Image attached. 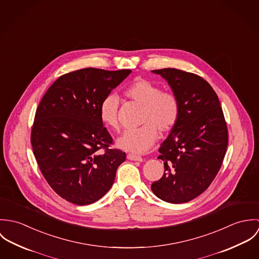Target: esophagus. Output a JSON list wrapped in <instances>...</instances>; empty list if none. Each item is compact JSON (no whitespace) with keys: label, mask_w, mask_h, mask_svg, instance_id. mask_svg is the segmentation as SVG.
<instances>
[{"label":"esophagus","mask_w":259,"mask_h":259,"mask_svg":"<svg viewBox=\"0 0 259 259\" xmlns=\"http://www.w3.org/2000/svg\"><path fill=\"white\" fill-rule=\"evenodd\" d=\"M127 159L130 160H135V161H143V157L140 156V155H137V154H134V153H128L126 155Z\"/></svg>","instance_id":"obj_1"}]
</instances>
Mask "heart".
I'll list each match as a JSON object with an SVG mask.
<instances>
[{"label": "heart", "instance_id": "1", "mask_svg": "<svg viewBox=\"0 0 259 259\" xmlns=\"http://www.w3.org/2000/svg\"><path fill=\"white\" fill-rule=\"evenodd\" d=\"M131 101L143 106L141 125L125 131L117 140V146L126 151L142 153L153 146L160 134L169 133L178 123L181 114V105L176 94L162 91L160 85L146 78H139L123 91ZM117 97L110 95L100 105V118L111 131L119 130Z\"/></svg>", "mask_w": 259, "mask_h": 259}]
</instances>
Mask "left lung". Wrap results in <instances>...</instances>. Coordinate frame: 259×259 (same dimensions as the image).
Instances as JSON below:
<instances>
[{"label":"left lung","mask_w":259,"mask_h":259,"mask_svg":"<svg viewBox=\"0 0 259 259\" xmlns=\"http://www.w3.org/2000/svg\"><path fill=\"white\" fill-rule=\"evenodd\" d=\"M164 77L181 105L178 123L158 148L164 174L151 190L170 203L188 202L214 180L226 152L228 132L212 87L198 74L178 69L152 71Z\"/></svg>","instance_id":"8db88e82"}]
</instances>
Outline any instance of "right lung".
Masks as SVG:
<instances>
[{"label": "right lung", "mask_w": 259, "mask_h": 259, "mask_svg": "<svg viewBox=\"0 0 259 259\" xmlns=\"http://www.w3.org/2000/svg\"><path fill=\"white\" fill-rule=\"evenodd\" d=\"M131 73L87 68L63 74L37 106L31 132L37 165L55 192L72 203L102 198L125 160V152L111 148L112 138L99 111Z\"/></svg>", "instance_id": "obj_1"}]
</instances>
